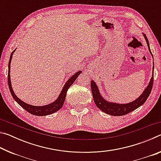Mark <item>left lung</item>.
<instances>
[{
  "label": "left lung",
  "instance_id": "1",
  "mask_svg": "<svg viewBox=\"0 0 161 161\" xmlns=\"http://www.w3.org/2000/svg\"><path fill=\"white\" fill-rule=\"evenodd\" d=\"M143 34V36L144 37V39L146 41L147 45H148V50L151 53L153 59V56L152 53L150 49L149 42L148 38H147L146 35ZM154 62H153V71H152V77L150 80V81L148 84V85L146 87V89L143 91L142 94H141L137 99L132 101L131 102L126 103H119L116 102H108V101L106 100L104 98L102 97V95L100 93V90L98 87L97 84L94 80L91 81V88L92 92V95H93V99L94 101L95 104L97 107L102 110L103 112H104L107 114H109L111 116H123L126 115V114H129L131 111L136 110V108L140 107L141 105H143L146 99H148L149 97L151 92L152 90L153 84V69H154Z\"/></svg>",
  "mask_w": 161,
  "mask_h": 161
}]
</instances>
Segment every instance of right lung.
I'll return each instance as SVG.
<instances>
[{
	"mask_svg": "<svg viewBox=\"0 0 161 161\" xmlns=\"http://www.w3.org/2000/svg\"><path fill=\"white\" fill-rule=\"evenodd\" d=\"M15 50L16 49L13 50L11 54H10L9 63H8V82L9 89H10V93H11V95L13 97V99H15V102H17L21 107H23L24 109L26 110L28 112L35 116H43L50 115V114H53L60 109L64 104L68 89H69L70 86L75 82L76 79H77L78 77V76L81 73V71H79V72H76L75 75H73L72 77H71L69 80L66 81V83H65L64 85L63 86V88L62 89V90L60 92V93H59L58 97L53 102L50 103L46 105H42V106H35V105L29 104V103L24 102L23 101H22L21 99H19L17 96H16V94H15V92L13 91V87H12L11 80H10V64H11L13 54L15 53Z\"/></svg>",
	"mask_w": 161,
	"mask_h": 161,
	"instance_id": "add662e5",
	"label": "right lung"
}]
</instances>
